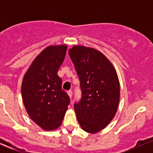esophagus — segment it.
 Returning <instances> with one entry per match:
<instances>
[{
	"instance_id": "esophagus-1",
	"label": "esophagus",
	"mask_w": 153,
	"mask_h": 153,
	"mask_svg": "<svg viewBox=\"0 0 153 153\" xmlns=\"http://www.w3.org/2000/svg\"><path fill=\"white\" fill-rule=\"evenodd\" d=\"M67 93H68V95H69V98H72V92L71 90H69V91H68L67 92Z\"/></svg>"
}]
</instances>
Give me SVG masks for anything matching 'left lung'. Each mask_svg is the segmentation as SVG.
I'll list each match as a JSON object with an SVG mask.
<instances>
[{"instance_id": "8db88e82", "label": "left lung", "mask_w": 153, "mask_h": 153, "mask_svg": "<svg viewBox=\"0 0 153 153\" xmlns=\"http://www.w3.org/2000/svg\"><path fill=\"white\" fill-rule=\"evenodd\" d=\"M69 55L81 86V99L74 104L80 126L89 133H96L110 123L120 101V83L115 67L100 51L74 46Z\"/></svg>"}]
</instances>
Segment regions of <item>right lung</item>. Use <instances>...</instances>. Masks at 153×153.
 Instances as JSON below:
<instances>
[{
    "mask_svg": "<svg viewBox=\"0 0 153 153\" xmlns=\"http://www.w3.org/2000/svg\"><path fill=\"white\" fill-rule=\"evenodd\" d=\"M67 49V45L45 48L32 61L23 78L21 94L26 110L31 119L44 130H53L61 126L70 101L58 75Z\"/></svg>",
    "mask_w": 153,
    "mask_h": 153,
    "instance_id": "add662e5",
    "label": "right lung"
}]
</instances>
